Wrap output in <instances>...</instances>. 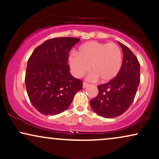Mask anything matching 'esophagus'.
Returning a JSON list of instances; mask_svg holds the SVG:
<instances>
[{
    "label": "esophagus",
    "mask_w": 159,
    "mask_h": 159,
    "mask_svg": "<svg viewBox=\"0 0 159 159\" xmlns=\"http://www.w3.org/2000/svg\"><path fill=\"white\" fill-rule=\"evenodd\" d=\"M89 85V84L88 83H86V82H84L83 83V88H86V87H87V86Z\"/></svg>",
    "instance_id": "1"
}]
</instances>
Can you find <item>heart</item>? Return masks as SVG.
I'll list each match as a JSON object with an SVG mask.
<instances>
[{
  "label": "heart",
  "mask_w": 159,
  "mask_h": 159,
  "mask_svg": "<svg viewBox=\"0 0 159 159\" xmlns=\"http://www.w3.org/2000/svg\"><path fill=\"white\" fill-rule=\"evenodd\" d=\"M72 73L81 78L90 70L92 78L107 82L118 75L122 65V52L114 43L89 41L83 44L78 52H72L69 57Z\"/></svg>",
  "instance_id": "heart-1"
}]
</instances>
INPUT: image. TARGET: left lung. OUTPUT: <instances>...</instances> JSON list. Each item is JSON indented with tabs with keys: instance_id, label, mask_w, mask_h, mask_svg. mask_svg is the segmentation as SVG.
<instances>
[{
	"instance_id": "1",
	"label": "left lung",
	"mask_w": 159,
	"mask_h": 159,
	"mask_svg": "<svg viewBox=\"0 0 159 159\" xmlns=\"http://www.w3.org/2000/svg\"><path fill=\"white\" fill-rule=\"evenodd\" d=\"M124 59L118 75L106 84L97 86L98 94L90 101L93 111L102 117H118L127 111L134 101L140 81V65L136 56L124 44Z\"/></svg>"
}]
</instances>
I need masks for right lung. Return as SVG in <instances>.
<instances>
[{"instance_id": "1", "label": "right lung", "mask_w": 159, "mask_h": 159, "mask_svg": "<svg viewBox=\"0 0 159 159\" xmlns=\"http://www.w3.org/2000/svg\"><path fill=\"white\" fill-rule=\"evenodd\" d=\"M80 39L60 37L38 46L27 61L25 86L33 107L43 115L66 111L83 82L70 73L68 54Z\"/></svg>"}]
</instances>
